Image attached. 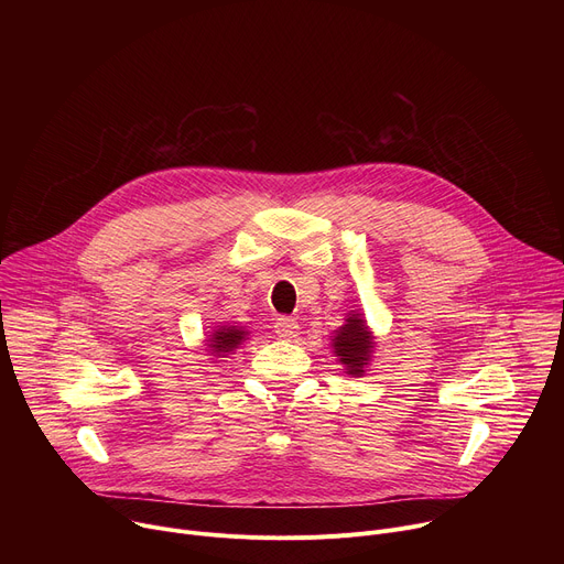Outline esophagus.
<instances>
[{
    "mask_svg": "<svg viewBox=\"0 0 564 564\" xmlns=\"http://www.w3.org/2000/svg\"><path fill=\"white\" fill-rule=\"evenodd\" d=\"M274 333L281 337V339H294L299 335V324L292 318V316H279L274 321Z\"/></svg>",
    "mask_w": 564,
    "mask_h": 564,
    "instance_id": "1",
    "label": "esophagus"
}]
</instances>
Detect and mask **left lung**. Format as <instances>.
<instances>
[{"label":"left lung","instance_id":"left-lung-1","mask_svg":"<svg viewBox=\"0 0 564 564\" xmlns=\"http://www.w3.org/2000/svg\"><path fill=\"white\" fill-rule=\"evenodd\" d=\"M333 344L339 361L346 364V370L350 375H361L364 366L370 359V348H372V337L364 326V318L352 314L348 318V324L337 333Z\"/></svg>","mask_w":564,"mask_h":564}]
</instances>
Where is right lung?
<instances>
[{"label": "right lung", "mask_w": 564, "mask_h": 564, "mask_svg": "<svg viewBox=\"0 0 564 564\" xmlns=\"http://www.w3.org/2000/svg\"><path fill=\"white\" fill-rule=\"evenodd\" d=\"M243 339H246V330H238L236 326L234 328H220L218 333L212 335L209 348L216 350V352H229Z\"/></svg>", "instance_id": "right-lung-1"}]
</instances>
